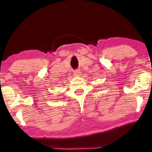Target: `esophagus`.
<instances>
[{
  "instance_id": "esophagus-1",
  "label": "esophagus",
  "mask_w": 152,
  "mask_h": 152,
  "mask_svg": "<svg viewBox=\"0 0 152 152\" xmlns=\"http://www.w3.org/2000/svg\"><path fill=\"white\" fill-rule=\"evenodd\" d=\"M74 76H80V70H75L74 72Z\"/></svg>"
}]
</instances>
